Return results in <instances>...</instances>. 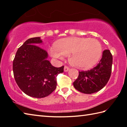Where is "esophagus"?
I'll return each mask as SVG.
<instances>
[{
	"label": "esophagus",
	"instance_id": "1",
	"mask_svg": "<svg viewBox=\"0 0 127 127\" xmlns=\"http://www.w3.org/2000/svg\"><path fill=\"white\" fill-rule=\"evenodd\" d=\"M69 69V66H66V65L64 66V71H65V72H67Z\"/></svg>",
	"mask_w": 127,
	"mask_h": 127
}]
</instances>
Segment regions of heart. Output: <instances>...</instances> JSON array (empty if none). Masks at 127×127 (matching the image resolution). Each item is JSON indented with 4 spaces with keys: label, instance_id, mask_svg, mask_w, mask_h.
Wrapping results in <instances>:
<instances>
[{
    "label": "heart",
    "instance_id": "obj_1",
    "mask_svg": "<svg viewBox=\"0 0 127 127\" xmlns=\"http://www.w3.org/2000/svg\"><path fill=\"white\" fill-rule=\"evenodd\" d=\"M102 51L101 45L95 38L77 37L59 40L49 49L51 57L58 59L70 54V63L82 69L93 67L99 61Z\"/></svg>",
    "mask_w": 127,
    "mask_h": 127
}]
</instances>
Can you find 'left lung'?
Returning <instances> with one entry per match:
<instances>
[{
	"label": "left lung",
	"instance_id": "obj_1",
	"mask_svg": "<svg viewBox=\"0 0 127 127\" xmlns=\"http://www.w3.org/2000/svg\"><path fill=\"white\" fill-rule=\"evenodd\" d=\"M112 64L113 56L110 50H104L102 58L97 65L90 70L79 71L78 78L73 82L74 88L87 94L100 91L110 79Z\"/></svg>",
	"mask_w": 127,
	"mask_h": 127
}]
</instances>
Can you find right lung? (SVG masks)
I'll return each mask as SVG.
<instances>
[{
	"label": "right lung",
	"instance_id": "1",
	"mask_svg": "<svg viewBox=\"0 0 127 127\" xmlns=\"http://www.w3.org/2000/svg\"><path fill=\"white\" fill-rule=\"evenodd\" d=\"M40 37L26 41L18 48L13 62L14 77L20 89L27 95L42 98L57 87V77L64 71V66L57 68L46 59V51L37 46Z\"/></svg>",
	"mask_w": 127,
	"mask_h": 127
}]
</instances>
